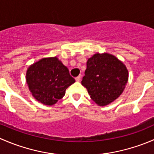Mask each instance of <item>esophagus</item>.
I'll use <instances>...</instances> for the list:
<instances>
[{"label":"esophagus","instance_id":"34e87169","mask_svg":"<svg viewBox=\"0 0 154 154\" xmlns=\"http://www.w3.org/2000/svg\"><path fill=\"white\" fill-rule=\"evenodd\" d=\"M75 80H76V81L80 82V80H81V77H80V76H78V77H76Z\"/></svg>","mask_w":154,"mask_h":154}]
</instances>
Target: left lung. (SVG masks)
<instances>
[{
    "instance_id": "1",
    "label": "left lung",
    "mask_w": 154,
    "mask_h": 154,
    "mask_svg": "<svg viewBox=\"0 0 154 154\" xmlns=\"http://www.w3.org/2000/svg\"><path fill=\"white\" fill-rule=\"evenodd\" d=\"M128 80V71L116 57L94 54L86 63L82 85L99 106H106L121 95Z\"/></svg>"
}]
</instances>
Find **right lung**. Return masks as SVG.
<instances>
[{"label":"right lung","mask_w":154,"mask_h":154,"mask_svg":"<svg viewBox=\"0 0 154 154\" xmlns=\"http://www.w3.org/2000/svg\"><path fill=\"white\" fill-rule=\"evenodd\" d=\"M27 83L32 96L45 105H54L63 98L68 86L75 82L68 68L57 57L42 59L29 66Z\"/></svg>","instance_id":"right-lung-1"}]
</instances>
